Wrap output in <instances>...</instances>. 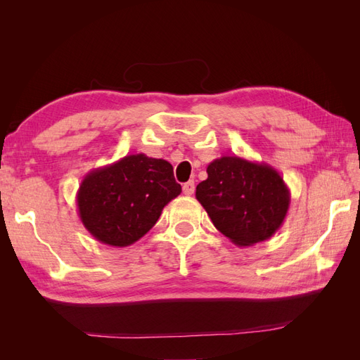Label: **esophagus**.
Returning <instances> with one entry per match:
<instances>
[{"label": "esophagus", "mask_w": 360, "mask_h": 360, "mask_svg": "<svg viewBox=\"0 0 360 360\" xmlns=\"http://www.w3.org/2000/svg\"><path fill=\"white\" fill-rule=\"evenodd\" d=\"M195 192V183L192 180L186 181L183 184V193L188 195V197H191V195Z\"/></svg>", "instance_id": "obj_1"}]
</instances>
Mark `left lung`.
Returning a JSON list of instances; mask_svg holds the SVG:
<instances>
[{
	"label": "left lung",
	"mask_w": 360,
	"mask_h": 360,
	"mask_svg": "<svg viewBox=\"0 0 360 360\" xmlns=\"http://www.w3.org/2000/svg\"><path fill=\"white\" fill-rule=\"evenodd\" d=\"M195 197L213 225L237 246L267 240L290 207V191L275 168L238 156L210 162Z\"/></svg>",
	"instance_id": "left-lung-1"
}]
</instances>
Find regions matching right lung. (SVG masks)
<instances>
[{
	"label": "right lung",
	"instance_id": "obj_1",
	"mask_svg": "<svg viewBox=\"0 0 360 360\" xmlns=\"http://www.w3.org/2000/svg\"><path fill=\"white\" fill-rule=\"evenodd\" d=\"M180 192L168 160L138 153L86 174L76 205L81 222L96 240L124 248L146 236L163 207Z\"/></svg>",
	"mask_w": 360,
	"mask_h": 360
}]
</instances>
